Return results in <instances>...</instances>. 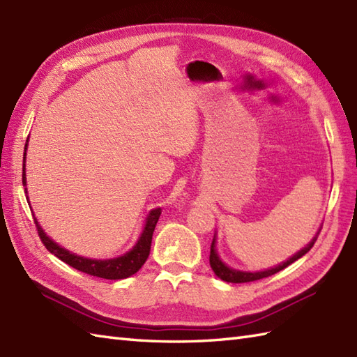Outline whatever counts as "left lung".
<instances>
[{
    "label": "left lung",
    "mask_w": 357,
    "mask_h": 357,
    "mask_svg": "<svg viewBox=\"0 0 357 357\" xmlns=\"http://www.w3.org/2000/svg\"><path fill=\"white\" fill-rule=\"evenodd\" d=\"M318 234L319 231L317 233V236L310 241V244L307 247H304L301 251H298L297 255H294L289 260H286L284 264L275 266V268H271V269H266V271H260V273H244V271H236V269H230L229 266H225L221 259L218 257V255H216V250H215V239L212 241V245H211V256H208V260H211V266L213 269V273L220 277L221 280L224 282H230V283H247V282H255V280H260V279H265V277H269L273 275L275 273L282 271V269H284L286 266H289L291 264H294L295 260H298L300 257H303L304 255L307 253V251L314 247V244L318 239Z\"/></svg>",
    "instance_id": "obj_1"
}]
</instances>
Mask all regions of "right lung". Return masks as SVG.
<instances>
[{
    "label": "right lung",
    "mask_w": 357,
    "mask_h": 357,
    "mask_svg": "<svg viewBox=\"0 0 357 357\" xmlns=\"http://www.w3.org/2000/svg\"><path fill=\"white\" fill-rule=\"evenodd\" d=\"M25 150H27V144H25ZM22 185L24 186L27 185V181H25V153H24V163H22ZM25 194H27V188H25ZM160 213H162L160 207L154 208V211L150 212L141 238H139L137 244L133 247L132 251H128L127 255L121 257L107 259V260L86 259V257L69 253L68 250L54 244V242L51 241L45 233H43L36 220H34V224H36V230L42 244L45 245V248L50 251V253H53L56 257L63 260V262L68 264L69 266H73L78 269V271L93 275V277H101V279H107V280H119V279H127V277L137 273L145 264V260L149 259L153 231L155 229V224L159 221Z\"/></svg>",
    "instance_id": "obj_1"
}]
</instances>
